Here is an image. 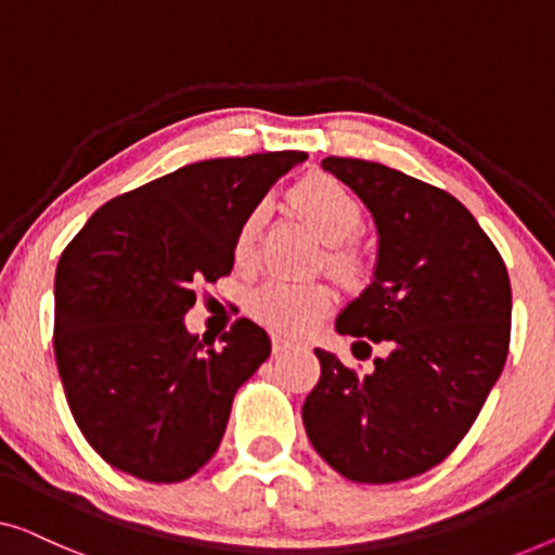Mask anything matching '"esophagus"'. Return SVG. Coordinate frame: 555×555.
I'll return each mask as SVG.
<instances>
[{
	"label": "esophagus",
	"instance_id": "obj_1",
	"mask_svg": "<svg viewBox=\"0 0 555 555\" xmlns=\"http://www.w3.org/2000/svg\"><path fill=\"white\" fill-rule=\"evenodd\" d=\"M287 348H293V340H287V337H283V335H272V350L283 352Z\"/></svg>",
	"mask_w": 555,
	"mask_h": 555
}]
</instances>
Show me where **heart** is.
Here are the masks:
<instances>
[{
    "mask_svg": "<svg viewBox=\"0 0 555 555\" xmlns=\"http://www.w3.org/2000/svg\"><path fill=\"white\" fill-rule=\"evenodd\" d=\"M291 203L310 228L318 232L320 240L333 245L331 264L340 272H352L358 268V258L352 253L350 243L363 232V207L348 190L335 178L327 175H308L291 192ZM268 203H258L245 220L240 222L235 235V258L237 262H250L255 255V245L262 232V224L268 220ZM250 312L268 325L270 331L285 335H302L327 310L333 308L331 287L320 283H285V280H268L250 293Z\"/></svg>",
    "mask_w": 555,
    "mask_h": 555,
    "instance_id": "1",
    "label": "heart"
}]
</instances>
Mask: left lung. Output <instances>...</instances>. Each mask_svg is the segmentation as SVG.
<instances>
[{
    "instance_id": "left-lung-1",
    "label": "left lung",
    "mask_w": 555,
    "mask_h": 555,
    "mask_svg": "<svg viewBox=\"0 0 555 555\" xmlns=\"http://www.w3.org/2000/svg\"><path fill=\"white\" fill-rule=\"evenodd\" d=\"M377 228L373 283L335 320L371 356L360 375L315 350L320 380L302 405L310 443L356 483H398L446 461L505 365L511 280L476 218L446 190L380 163L325 157Z\"/></svg>"
}]
</instances>
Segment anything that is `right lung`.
Returning a JSON list of instances; mask_svg holds the SVG:
<instances>
[{"instance_id": "add662e5", "label": "right lung", "mask_w": 555, "mask_h": 555, "mask_svg": "<svg viewBox=\"0 0 555 555\" xmlns=\"http://www.w3.org/2000/svg\"><path fill=\"white\" fill-rule=\"evenodd\" d=\"M305 152L184 165L125 192L64 247L54 275V358L69 411L112 468L180 483L218 451L232 398L270 356L240 318L199 340L195 285L230 275L245 215Z\"/></svg>"}]
</instances>
